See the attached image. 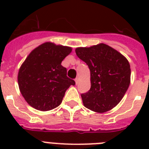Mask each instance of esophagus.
I'll return each instance as SVG.
<instances>
[{
  "label": "esophagus",
  "instance_id": "esophagus-1",
  "mask_svg": "<svg viewBox=\"0 0 149 149\" xmlns=\"http://www.w3.org/2000/svg\"><path fill=\"white\" fill-rule=\"evenodd\" d=\"M75 82H76V84H79V77H77L76 79H75Z\"/></svg>",
  "mask_w": 149,
  "mask_h": 149
}]
</instances>
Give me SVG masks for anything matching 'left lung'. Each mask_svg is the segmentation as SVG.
<instances>
[{
  "mask_svg": "<svg viewBox=\"0 0 149 149\" xmlns=\"http://www.w3.org/2000/svg\"><path fill=\"white\" fill-rule=\"evenodd\" d=\"M76 53L91 70V89L81 94L84 107L104 113L117 106L130 84L131 69L127 58L104 43L77 48Z\"/></svg>",
  "mask_w": 149,
  "mask_h": 149,
  "instance_id": "obj_1",
  "label": "left lung"
}]
</instances>
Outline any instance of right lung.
<instances>
[{"label": "right lung", "instance_id": "add662e5", "mask_svg": "<svg viewBox=\"0 0 149 149\" xmlns=\"http://www.w3.org/2000/svg\"><path fill=\"white\" fill-rule=\"evenodd\" d=\"M72 48L43 43L31 52L20 67L17 82L27 103L36 110L50 111L63 101L66 90L75 85L66 76L62 61Z\"/></svg>", "mask_w": 149, "mask_h": 149}]
</instances>
